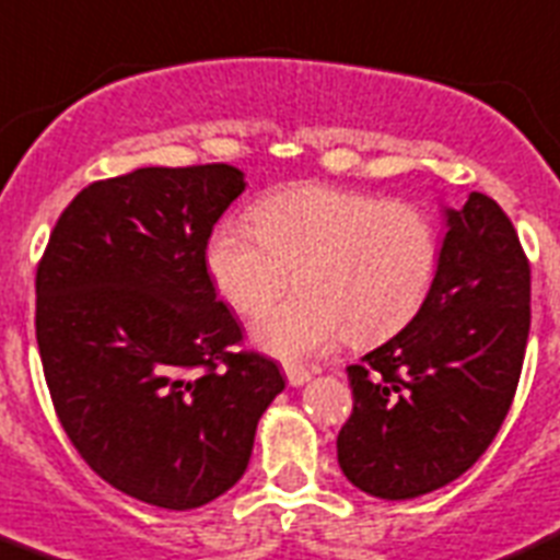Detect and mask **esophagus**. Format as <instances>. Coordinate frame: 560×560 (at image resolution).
Segmentation results:
<instances>
[{"instance_id": "34e87169", "label": "esophagus", "mask_w": 560, "mask_h": 560, "mask_svg": "<svg viewBox=\"0 0 560 560\" xmlns=\"http://www.w3.org/2000/svg\"><path fill=\"white\" fill-rule=\"evenodd\" d=\"M284 375L290 381V386H304L312 378V373L306 368H298V364H284Z\"/></svg>"}]
</instances>
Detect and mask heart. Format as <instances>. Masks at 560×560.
Here are the masks:
<instances>
[{"instance_id":"b5f03b06","label":"heart","mask_w":560,"mask_h":560,"mask_svg":"<svg viewBox=\"0 0 560 560\" xmlns=\"http://www.w3.org/2000/svg\"><path fill=\"white\" fill-rule=\"evenodd\" d=\"M250 218L215 226L207 270L243 315L268 306L295 270L301 292L250 326V339L287 362L317 357L345 334L359 345L392 337L422 310L439 276L442 240L415 203L298 185L270 192Z\"/></svg>"}]
</instances>
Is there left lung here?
Listing matches in <instances>:
<instances>
[{
  "label": "left lung",
  "instance_id": "8db88e82",
  "mask_svg": "<svg viewBox=\"0 0 560 560\" xmlns=\"http://www.w3.org/2000/svg\"><path fill=\"white\" fill-rule=\"evenodd\" d=\"M442 262L422 310L348 368L353 415L337 436L345 478L415 500L467 472L492 445L520 384L530 268L498 201L442 209Z\"/></svg>",
  "mask_w": 560,
  "mask_h": 560
}]
</instances>
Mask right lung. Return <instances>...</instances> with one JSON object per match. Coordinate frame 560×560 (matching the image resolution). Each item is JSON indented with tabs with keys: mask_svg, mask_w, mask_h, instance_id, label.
<instances>
[{
	"mask_svg": "<svg viewBox=\"0 0 560 560\" xmlns=\"http://www.w3.org/2000/svg\"><path fill=\"white\" fill-rule=\"evenodd\" d=\"M245 190L232 165L138 168L88 185L35 279V337L57 417L118 492L187 511L229 492L284 389L207 273V243Z\"/></svg>",
	"mask_w": 560,
	"mask_h": 560,
	"instance_id": "add662e5",
	"label": "right lung"
}]
</instances>
